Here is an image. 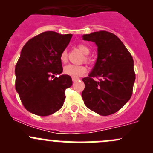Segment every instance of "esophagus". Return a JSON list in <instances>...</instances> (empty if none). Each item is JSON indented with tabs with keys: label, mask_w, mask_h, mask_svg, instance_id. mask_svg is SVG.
Wrapping results in <instances>:
<instances>
[{
	"label": "esophagus",
	"mask_w": 153,
	"mask_h": 153,
	"mask_svg": "<svg viewBox=\"0 0 153 153\" xmlns=\"http://www.w3.org/2000/svg\"><path fill=\"white\" fill-rule=\"evenodd\" d=\"M72 81H73V82H75V81H78V80H79V78H72Z\"/></svg>",
	"instance_id": "esophagus-1"
}]
</instances>
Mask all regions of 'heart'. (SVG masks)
Instances as JSON below:
<instances>
[{
	"mask_svg": "<svg viewBox=\"0 0 153 153\" xmlns=\"http://www.w3.org/2000/svg\"><path fill=\"white\" fill-rule=\"evenodd\" d=\"M78 49L80 52L82 54H84V56L83 58L82 61L86 64H89L90 63V59L89 57L87 56L90 52V49L87 46L84 45V44H79L78 46ZM60 59L63 63H66L67 61V51L64 49L62 51L60 55ZM86 72V68L84 65H73V64H68L65 66L64 68V72L66 75H69V76L72 77V78H79L81 75H84Z\"/></svg>",
	"mask_w": 153,
	"mask_h": 153,
	"instance_id": "b5f03b06",
	"label": "heart"
}]
</instances>
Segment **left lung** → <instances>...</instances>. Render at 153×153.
I'll list each match as a JSON object with an SVG mask.
<instances>
[{"instance_id": "1", "label": "left lung", "mask_w": 153, "mask_h": 153, "mask_svg": "<svg viewBox=\"0 0 153 153\" xmlns=\"http://www.w3.org/2000/svg\"><path fill=\"white\" fill-rule=\"evenodd\" d=\"M95 42L98 58L89 77L82 79L85 88L82 98L86 107L103 115L118 112L130 99L135 80L134 61L122 41L106 31L83 35ZM98 78V81L94 78Z\"/></svg>"}]
</instances>
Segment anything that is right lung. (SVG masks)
Instances as JSON below:
<instances>
[{"instance_id": "right-lung-1", "label": "right lung", "mask_w": 153, "mask_h": 153, "mask_svg": "<svg viewBox=\"0 0 153 153\" xmlns=\"http://www.w3.org/2000/svg\"><path fill=\"white\" fill-rule=\"evenodd\" d=\"M72 37V34L44 32L23 47L15 66V89L29 112L47 116L62 107L65 90L72 85V81L69 75H61L60 55Z\"/></svg>"}]
</instances>
